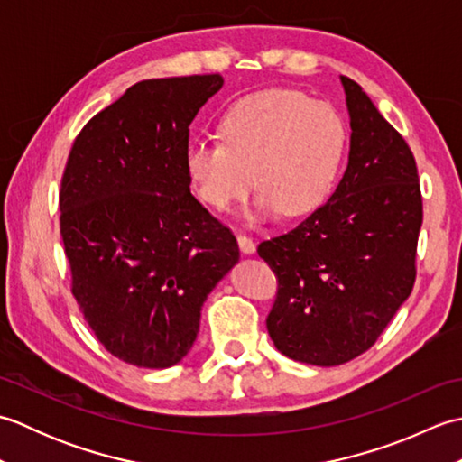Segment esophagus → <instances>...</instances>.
<instances>
[{
	"label": "esophagus",
	"instance_id": "34e87169",
	"mask_svg": "<svg viewBox=\"0 0 462 462\" xmlns=\"http://www.w3.org/2000/svg\"><path fill=\"white\" fill-rule=\"evenodd\" d=\"M236 238H238V246L244 254H248L250 256V254L256 252V244H254V240L246 236V234H236Z\"/></svg>",
	"mask_w": 462,
	"mask_h": 462
}]
</instances>
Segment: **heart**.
<instances>
[{"label": "heart", "mask_w": 462, "mask_h": 462, "mask_svg": "<svg viewBox=\"0 0 462 462\" xmlns=\"http://www.w3.org/2000/svg\"><path fill=\"white\" fill-rule=\"evenodd\" d=\"M220 141H192L184 171L196 199L226 212L256 182L248 222L310 214L326 202L347 149V125L326 101L290 89L244 97L220 121ZM254 180H251V172Z\"/></svg>", "instance_id": "1"}]
</instances>
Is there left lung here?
<instances>
[{
	"instance_id": "1",
	"label": "left lung",
	"mask_w": 462,
	"mask_h": 462,
	"mask_svg": "<svg viewBox=\"0 0 462 462\" xmlns=\"http://www.w3.org/2000/svg\"><path fill=\"white\" fill-rule=\"evenodd\" d=\"M339 81L351 126L346 172L326 204L258 246L280 282L266 319L273 346L319 367L367 351L411 296L423 224L413 152L356 81Z\"/></svg>"
}]
</instances>
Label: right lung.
<instances>
[{"label": "right lung", "mask_w": 462, "mask_h": 462, "mask_svg": "<svg viewBox=\"0 0 462 462\" xmlns=\"http://www.w3.org/2000/svg\"><path fill=\"white\" fill-rule=\"evenodd\" d=\"M220 75L141 81L73 143L59 194L73 296L115 357L180 363L208 293L240 260L232 232L190 194V123Z\"/></svg>", "instance_id": "1"}]
</instances>
